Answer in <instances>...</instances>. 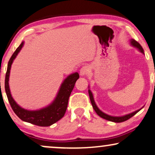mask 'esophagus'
Masks as SVG:
<instances>
[{"instance_id":"esophagus-1","label":"esophagus","mask_w":155,"mask_h":155,"mask_svg":"<svg viewBox=\"0 0 155 155\" xmlns=\"http://www.w3.org/2000/svg\"><path fill=\"white\" fill-rule=\"evenodd\" d=\"M89 71H90L89 66L85 65V66H83V68L81 69V70H80V74H81V76L86 75V74H88Z\"/></svg>"}]
</instances>
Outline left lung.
<instances>
[{"instance_id":"left-lung-1","label":"left lung","mask_w":155,"mask_h":155,"mask_svg":"<svg viewBox=\"0 0 155 155\" xmlns=\"http://www.w3.org/2000/svg\"><path fill=\"white\" fill-rule=\"evenodd\" d=\"M131 41V44L134 47H137V48H138L139 49V51H141V52L144 53V49L142 47V46L140 45V44L139 42H137L136 40L134 39H131L130 40ZM88 93H89V96H90V99H91V104H92V106H93V109L95 110V111L96 112V114H98V115L100 116V117L104 118V119H106L108 120V121H113V122H116V123H120V122H124L125 121H127V120L129 119V118L132 117L135 115V114H137V113H138L139 110H137L136 111L131 113V114H127V115H125L124 116H109V115H107V114H104V112H102L101 110L99 109V108L97 107L96 104H95V101H94V99H93V94L92 93H91V91L88 90Z\"/></svg>"}]
</instances>
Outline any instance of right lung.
<instances>
[{"label": "right lung", "instance_id": "add662e5", "mask_svg": "<svg viewBox=\"0 0 155 155\" xmlns=\"http://www.w3.org/2000/svg\"><path fill=\"white\" fill-rule=\"evenodd\" d=\"M23 45H24V42L21 44L18 48L16 49L8 64L5 78V90L8 100L13 111L22 121L39 126V127H49L56 123L64 116L67 108H68L69 98L74 88V84L79 78V74L78 72L71 74L64 80L61 85L56 98L49 106L38 110H28L21 108L11 96L8 85V80L11 64L13 60L16 58L18 53L21 49Z\"/></svg>", "mask_w": 155, "mask_h": 155}]
</instances>
